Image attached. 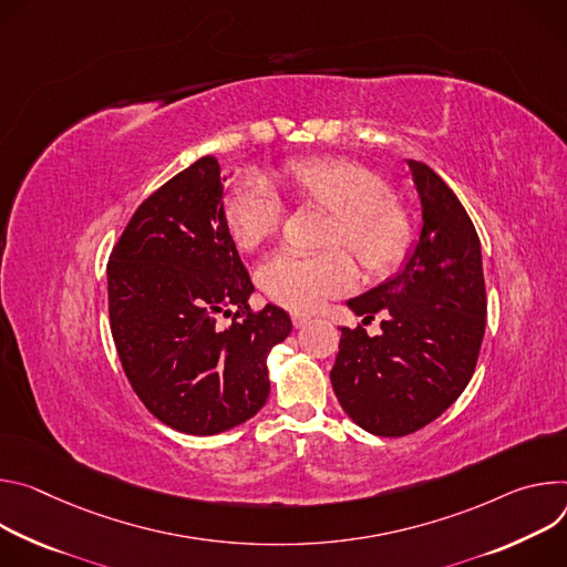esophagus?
<instances>
[{
	"label": "esophagus",
	"mask_w": 567,
	"mask_h": 567,
	"mask_svg": "<svg viewBox=\"0 0 567 567\" xmlns=\"http://www.w3.org/2000/svg\"><path fill=\"white\" fill-rule=\"evenodd\" d=\"M308 316H303V312H292V324L297 327V329H303L306 324H308Z\"/></svg>",
	"instance_id": "34e87169"
}]
</instances>
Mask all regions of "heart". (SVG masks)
<instances>
[{
    "label": "heart",
    "mask_w": 567,
    "mask_h": 567,
    "mask_svg": "<svg viewBox=\"0 0 567 567\" xmlns=\"http://www.w3.org/2000/svg\"><path fill=\"white\" fill-rule=\"evenodd\" d=\"M286 188L310 205L331 212L322 255L281 249L257 272L261 290L292 310H312L324 299L347 292L358 268L383 275L408 255L412 225L405 209L390 198V186L369 168L340 157L295 159L279 171ZM231 238L243 249H257L275 236L284 220V203L264 175L238 179L225 205Z\"/></svg>",
    "instance_id": "obj_1"
}]
</instances>
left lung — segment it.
Returning a JSON list of instances; mask_svg holds the SVG:
<instances>
[{
	"instance_id": "8db88e82",
	"label": "left lung",
	"mask_w": 567,
	"mask_h": 567,
	"mask_svg": "<svg viewBox=\"0 0 567 567\" xmlns=\"http://www.w3.org/2000/svg\"><path fill=\"white\" fill-rule=\"evenodd\" d=\"M421 200V234L405 268L347 301L381 336L342 327L331 385L367 432L405 436L442 416L466 390L486 327L477 231L449 184L408 159Z\"/></svg>"
}]
</instances>
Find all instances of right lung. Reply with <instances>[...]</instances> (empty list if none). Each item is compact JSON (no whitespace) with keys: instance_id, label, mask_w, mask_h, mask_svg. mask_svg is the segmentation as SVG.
<instances>
[{"instance_id":"right-lung-1","label":"right lung","mask_w":567,"mask_h":567,"mask_svg":"<svg viewBox=\"0 0 567 567\" xmlns=\"http://www.w3.org/2000/svg\"><path fill=\"white\" fill-rule=\"evenodd\" d=\"M223 182L212 155L171 177L137 207L107 261L125 375L153 416L198 436L266 405L268 353L292 331L284 308H249L255 286L227 229Z\"/></svg>"}]
</instances>
